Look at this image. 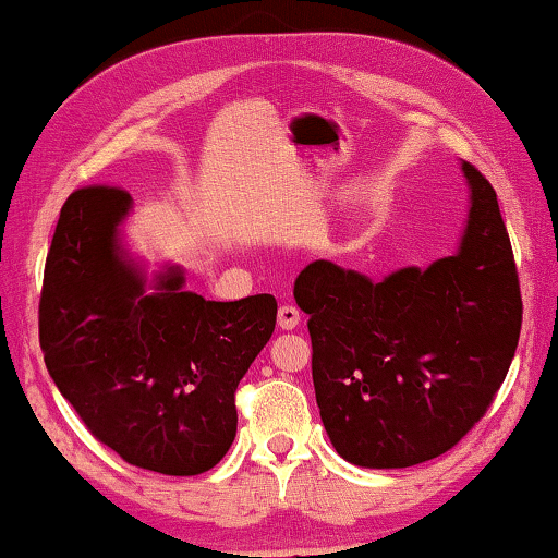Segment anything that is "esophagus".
<instances>
[{
  "label": "esophagus",
  "mask_w": 558,
  "mask_h": 558,
  "mask_svg": "<svg viewBox=\"0 0 558 558\" xmlns=\"http://www.w3.org/2000/svg\"><path fill=\"white\" fill-rule=\"evenodd\" d=\"M277 319H279V329L281 331H291V329L299 327V322H302V314H299V308L284 304V306H279Z\"/></svg>",
  "instance_id": "obj_1"
}]
</instances>
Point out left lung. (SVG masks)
<instances>
[{
  "label": "left lung",
  "instance_id": "left-lung-1",
  "mask_svg": "<svg viewBox=\"0 0 558 558\" xmlns=\"http://www.w3.org/2000/svg\"><path fill=\"white\" fill-rule=\"evenodd\" d=\"M469 209L457 252L374 281L312 262L294 281L308 314L316 404L341 459L407 469L441 457L499 391L521 331V291L494 186L461 161Z\"/></svg>",
  "mask_w": 558,
  "mask_h": 558
}]
</instances>
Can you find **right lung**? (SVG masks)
<instances>
[{
	"label": "right lung",
	"mask_w": 558,
	"mask_h": 558,
	"mask_svg": "<svg viewBox=\"0 0 558 558\" xmlns=\"http://www.w3.org/2000/svg\"><path fill=\"white\" fill-rule=\"evenodd\" d=\"M132 196L89 186L59 214L39 344L62 397L101 444L167 476L217 466L236 436L234 391L271 339L277 299L207 302L179 264L147 271L124 242Z\"/></svg>",
	"instance_id": "obj_1"
}]
</instances>
